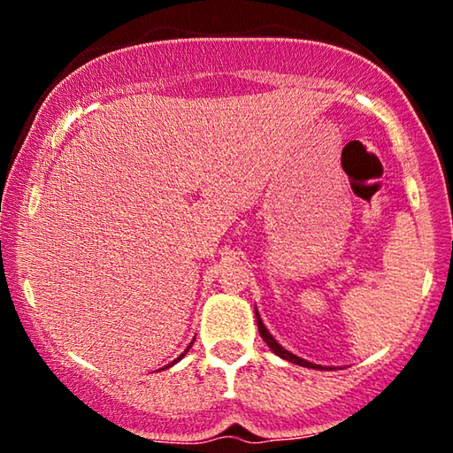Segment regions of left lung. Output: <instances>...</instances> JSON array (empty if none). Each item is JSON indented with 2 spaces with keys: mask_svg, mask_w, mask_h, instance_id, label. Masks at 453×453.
<instances>
[{
  "mask_svg": "<svg viewBox=\"0 0 453 453\" xmlns=\"http://www.w3.org/2000/svg\"><path fill=\"white\" fill-rule=\"evenodd\" d=\"M256 319H257V329H259V335L264 337V342L267 343V346H270V349L273 351L275 356H280L281 359H286V362H291V364H296V365H302V367H311V370H327V367H324V365L311 364V362H308V359H303V357H300V356L291 354V351H288L286 348H281L280 343L273 340V335H272L270 332H267V327L264 326L262 318H259L257 310H256Z\"/></svg>",
  "mask_w": 453,
  "mask_h": 453,
  "instance_id": "left-lung-1",
  "label": "left lung"
}]
</instances>
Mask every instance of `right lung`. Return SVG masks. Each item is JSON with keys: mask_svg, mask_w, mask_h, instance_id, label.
<instances>
[{"mask_svg": "<svg viewBox=\"0 0 453 453\" xmlns=\"http://www.w3.org/2000/svg\"><path fill=\"white\" fill-rule=\"evenodd\" d=\"M191 343H194V342H191ZM191 343H189V346H188V349H186V351H183V354H181V356H180V357H178V359H173V362H172V364H167V365H165V367H162V370H167V367H172V365H173V364H178V362H180V359H181V357H183V356H186V354H188V351H189V348H191Z\"/></svg>", "mask_w": 453, "mask_h": 453, "instance_id": "add662e5", "label": "right lung"}]
</instances>
